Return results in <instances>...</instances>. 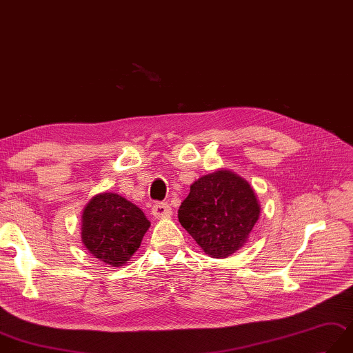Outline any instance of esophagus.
<instances>
[{"label": "esophagus", "instance_id": "34e87169", "mask_svg": "<svg viewBox=\"0 0 353 353\" xmlns=\"http://www.w3.org/2000/svg\"><path fill=\"white\" fill-rule=\"evenodd\" d=\"M171 214H173V210H171L170 204L168 203H154V206L152 208V215L154 218H165V216H170Z\"/></svg>", "mask_w": 353, "mask_h": 353}]
</instances>
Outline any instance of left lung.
<instances>
[{"instance_id":"obj_1","label":"left lung","mask_w":353,"mask_h":353,"mask_svg":"<svg viewBox=\"0 0 353 353\" xmlns=\"http://www.w3.org/2000/svg\"><path fill=\"white\" fill-rule=\"evenodd\" d=\"M260 206L247 180L228 170L200 177L179 208V223L210 257L243 247Z\"/></svg>"}]
</instances>
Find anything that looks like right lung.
<instances>
[{
    "instance_id": "add662e5",
    "label": "right lung",
    "mask_w": 353,
    "mask_h": 353,
    "mask_svg": "<svg viewBox=\"0 0 353 353\" xmlns=\"http://www.w3.org/2000/svg\"><path fill=\"white\" fill-rule=\"evenodd\" d=\"M150 223L134 203L119 194L93 196L83 214V242L90 254L111 266H121L139 248Z\"/></svg>"
}]
</instances>
